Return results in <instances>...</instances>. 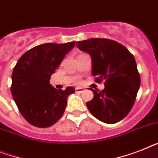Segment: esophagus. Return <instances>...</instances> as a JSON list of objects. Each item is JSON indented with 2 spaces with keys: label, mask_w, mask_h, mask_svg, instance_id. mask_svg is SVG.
Returning <instances> with one entry per match:
<instances>
[{
  "label": "esophagus",
  "mask_w": 158,
  "mask_h": 158,
  "mask_svg": "<svg viewBox=\"0 0 158 158\" xmlns=\"http://www.w3.org/2000/svg\"><path fill=\"white\" fill-rule=\"evenodd\" d=\"M83 90H84L83 89L79 88V87H77V88L75 89V91H76L77 93H82V92H83Z\"/></svg>",
  "instance_id": "34e87169"
}]
</instances>
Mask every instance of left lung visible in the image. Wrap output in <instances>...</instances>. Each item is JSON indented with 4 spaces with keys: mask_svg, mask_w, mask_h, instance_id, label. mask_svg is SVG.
<instances>
[{
    "mask_svg": "<svg viewBox=\"0 0 158 158\" xmlns=\"http://www.w3.org/2000/svg\"><path fill=\"white\" fill-rule=\"evenodd\" d=\"M77 44V42H76ZM77 48L92 60V75L98 82L105 80L102 91L89 88L94 98L88 110L106 123H115L127 116L135 103L140 85L135 58L123 45L107 39L77 42Z\"/></svg>",
    "mask_w": 158,
    "mask_h": 158,
    "instance_id": "1",
    "label": "left lung"
}]
</instances>
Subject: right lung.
I'll return each mask as SVG.
<instances>
[{"label": "right lung", "instance_id": "add662e5", "mask_svg": "<svg viewBox=\"0 0 158 158\" xmlns=\"http://www.w3.org/2000/svg\"><path fill=\"white\" fill-rule=\"evenodd\" d=\"M75 46L66 44H44L20 57L12 73L11 93L25 119L38 127H48L62 117L68 96L75 93L73 87L56 89L50 84L52 74Z\"/></svg>", "mask_w": 158, "mask_h": 158}]
</instances>
